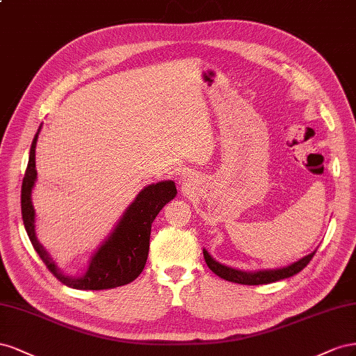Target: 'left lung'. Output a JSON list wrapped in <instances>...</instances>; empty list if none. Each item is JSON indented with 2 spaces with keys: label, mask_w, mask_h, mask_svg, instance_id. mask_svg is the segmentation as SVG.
I'll list each match as a JSON object with an SVG mask.
<instances>
[{
  "label": "left lung",
  "mask_w": 356,
  "mask_h": 356,
  "mask_svg": "<svg viewBox=\"0 0 356 356\" xmlns=\"http://www.w3.org/2000/svg\"><path fill=\"white\" fill-rule=\"evenodd\" d=\"M204 253V259L207 262V267L216 274V276L225 279L232 283H240V285H264V283H271V282H277L282 279H288L293 274L300 273L307 264L312 261L313 255L316 253V250L312 252L310 255L301 258L300 261L291 264L288 267L277 268V270H261L255 273H246V271H240L222 266V264L216 262L215 259H211V257L207 253V250H202Z\"/></svg>",
  "instance_id": "8db88e82"
}]
</instances>
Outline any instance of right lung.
<instances>
[{
  "instance_id": "obj_1",
  "label": "right lung",
  "mask_w": 356,
  "mask_h": 356,
  "mask_svg": "<svg viewBox=\"0 0 356 356\" xmlns=\"http://www.w3.org/2000/svg\"><path fill=\"white\" fill-rule=\"evenodd\" d=\"M40 128L33 140L29 150V161L22 180V194H20V207L26 234L31 240L38 257L42 258L47 270L64 285L74 289H111L133 282L140 276L146 266L149 255V240L152 222L158 216L161 209L176 197L177 191L175 181H159L141 189L124 216L119 220L115 231L101 245L89 262L88 271L80 277H70L60 273L49 253L40 245L35 237L34 219L35 213L31 202V192L37 179L35 170V145Z\"/></svg>"
}]
</instances>
